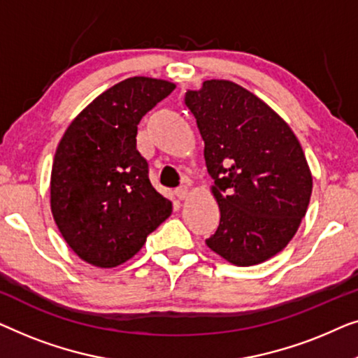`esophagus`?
I'll return each instance as SVG.
<instances>
[{
	"label": "esophagus",
	"mask_w": 358,
	"mask_h": 358,
	"mask_svg": "<svg viewBox=\"0 0 358 358\" xmlns=\"http://www.w3.org/2000/svg\"><path fill=\"white\" fill-rule=\"evenodd\" d=\"M175 194L178 196V199H186L188 198V186H180V188H177V191H175Z\"/></svg>",
	"instance_id": "esophagus-1"
}]
</instances>
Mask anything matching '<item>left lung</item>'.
I'll return each instance as SVG.
<instances>
[{"label": "left lung", "instance_id": "1", "mask_svg": "<svg viewBox=\"0 0 358 358\" xmlns=\"http://www.w3.org/2000/svg\"><path fill=\"white\" fill-rule=\"evenodd\" d=\"M204 141L220 222L206 245L235 266L273 258L299 230L313 178L303 149L284 120L231 80L186 90Z\"/></svg>", "mask_w": 358, "mask_h": 358}]
</instances>
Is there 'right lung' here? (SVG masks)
<instances>
[{
  "label": "right lung",
  "instance_id": "obj_1",
  "mask_svg": "<svg viewBox=\"0 0 358 358\" xmlns=\"http://www.w3.org/2000/svg\"><path fill=\"white\" fill-rule=\"evenodd\" d=\"M173 89L162 79H124L89 103L59 141L50 204L63 238L85 263L123 264L172 214V203L150 185L136 134L141 118Z\"/></svg>",
  "mask_w": 358,
  "mask_h": 358
}]
</instances>
